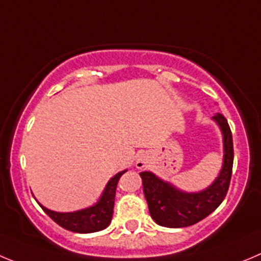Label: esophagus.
Instances as JSON below:
<instances>
[{
  "label": "esophagus",
  "mask_w": 261,
  "mask_h": 261,
  "mask_svg": "<svg viewBox=\"0 0 261 261\" xmlns=\"http://www.w3.org/2000/svg\"><path fill=\"white\" fill-rule=\"evenodd\" d=\"M148 165V157L144 154V153H140V154H138V157H136V162H135V166L136 169L139 170H143L145 169Z\"/></svg>",
  "instance_id": "1"
}]
</instances>
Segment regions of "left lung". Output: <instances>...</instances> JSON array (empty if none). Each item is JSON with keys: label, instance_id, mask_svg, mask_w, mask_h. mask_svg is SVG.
I'll list each match as a JSON object with an SVG mask.
<instances>
[{"label": "left lung", "instance_id": "8db88e82", "mask_svg": "<svg viewBox=\"0 0 261 261\" xmlns=\"http://www.w3.org/2000/svg\"><path fill=\"white\" fill-rule=\"evenodd\" d=\"M211 119L219 126L223 135L224 154L219 175L207 188L198 192H186L158 177L152 171L140 172L149 214L158 225L166 228L193 225L214 213L225 198L233 167L232 133L223 114H214Z\"/></svg>", "mask_w": 261, "mask_h": 261}]
</instances>
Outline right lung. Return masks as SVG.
Wrapping results in <instances>:
<instances>
[{
  "label": "right lung",
  "instance_id": "add662e5",
  "mask_svg": "<svg viewBox=\"0 0 261 261\" xmlns=\"http://www.w3.org/2000/svg\"><path fill=\"white\" fill-rule=\"evenodd\" d=\"M126 171L127 170L119 171L113 177H111L96 203L86 208H82V210L73 211V213H58V211L45 207L37 199L36 201L38 202L41 208L64 229L75 233L99 232V230L106 229L107 226L111 224L112 216H113L117 184H118L119 177L122 176Z\"/></svg>",
  "mask_w": 261,
  "mask_h": 261
}]
</instances>
